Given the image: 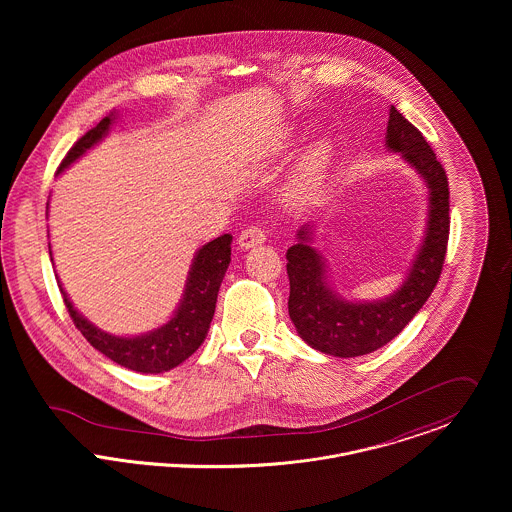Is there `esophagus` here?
I'll return each mask as SVG.
<instances>
[{
    "mask_svg": "<svg viewBox=\"0 0 512 512\" xmlns=\"http://www.w3.org/2000/svg\"><path fill=\"white\" fill-rule=\"evenodd\" d=\"M266 242V232L258 226H248L238 234V246L242 250H250L254 246H260Z\"/></svg>",
    "mask_w": 512,
    "mask_h": 512,
    "instance_id": "obj_1",
    "label": "esophagus"
}]
</instances>
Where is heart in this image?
<instances>
[{
	"label": "heart",
	"mask_w": 512,
	"mask_h": 512,
	"mask_svg": "<svg viewBox=\"0 0 512 512\" xmlns=\"http://www.w3.org/2000/svg\"><path fill=\"white\" fill-rule=\"evenodd\" d=\"M331 155H333L331 142L319 140L299 157L292 177L288 181V187H286V191H288L286 197L292 205H303L315 195V191L331 163Z\"/></svg>",
	"instance_id": "obj_1"
}]
</instances>
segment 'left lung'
I'll return each instance as SVG.
<instances>
[{
  "mask_svg": "<svg viewBox=\"0 0 512 512\" xmlns=\"http://www.w3.org/2000/svg\"><path fill=\"white\" fill-rule=\"evenodd\" d=\"M384 146L424 179L428 220L402 286L382 299L351 301L331 288L327 264L311 246L315 226L305 222L288 250L290 319L299 337L325 355L351 359L390 343L424 307L438 284L449 238V189L436 153L422 132L390 106Z\"/></svg>",
  "mask_w": 512,
  "mask_h": 512,
  "instance_id": "obj_1",
  "label": "left lung"
}]
</instances>
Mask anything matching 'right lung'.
Segmentation results:
<instances>
[{
	"mask_svg": "<svg viewBox=\"0 0 512 512\" xmlns=\"http://www.w3.org/2000/svg\"><path fill=\"white\" fill-rule=\"evenodd\" d=\"M116 116H118L116 112H110L92 130H88L71 147L61 167L57 169V175L63 173L67 167H71L74 161L82 157L90 147L96 146L108 134ZM47 211H49V203H47ZM230 242H232V236L222 234L197 250L193 264L189 268L183 297L177 309L173 311V317L165 325L142 335L120 337V335H112L98 329L82 313L74 309L73 301L63 290L61 282H59V290L63 293L65 305L73 317L76 329L84 335V339L96 351H100L104 357H108L116 365L136 370V372H144V374L167 372L181 365L183 361H187L203 345L209 333L215 307H217L220 284L230 264Z\"/></svg>",
	"mask_w": 512,
	"mask_h": 512,
	"instance_id": "add662e5",
	"label": "right lung"
}]
</instances>
